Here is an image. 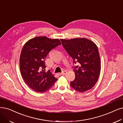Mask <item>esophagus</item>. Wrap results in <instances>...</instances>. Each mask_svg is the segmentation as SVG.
Returning a JSON list of instances; mask_svg holds the SVG:
<instances>
[{
    "label": "esophagus",
    "instance_id": "obj_1",
    "mask_svg": "<svg viewBox=\"0 0 123 123\" xmlns=\"http://www.w3.org/2000/svg\"><path fill=\"white\" fill-rule=\"evenodd\" d=\"M66 73H67V71L66 70H64L63 72H62L61 73H59V75H65Z\"/></svg>",
    "mask_w": 123,
    "mask_h": 123
}]
</instances>
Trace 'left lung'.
<instances>
[{
  "label": "left lung",
  "instance_id": "left-lung-1",
  "mask_svg": "<svg viewBox=\"0 0 123 123\" xmlns=\"http://www.w3.org/2000/svg\"><path fill=\"white\" fill-rule=\"evenodd\" d=\"M62 44L73 60L75 78L70 82L76 91L84 92L92 88L97 83L100 71V60L97 46L86 38L61 39Z\"/></svg>",
  "mask_w": 123,
  "mask_h": 123
}]
</instances>
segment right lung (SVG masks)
I'll return each mask as SVG.
<instances>
[{
  "instance_id": "add662e5",
  "label": "right lung",
  "mask_w": 123,
  "mask_h": 123,
  "mask_svg": "<svg viewBox=\"0 0 123 123\" xmlns=\"http://www.w3.org/2000/svg\"><path fill=\"white\" fill-rule=\"evenodd\" d=\"M61 44L58 39L43 36L30 39L24 45L19 58L20 73L25 83L35 92H45L57 80L49 70L45 71V60L53 49Z\"/></svg>"
}]
</instances>
